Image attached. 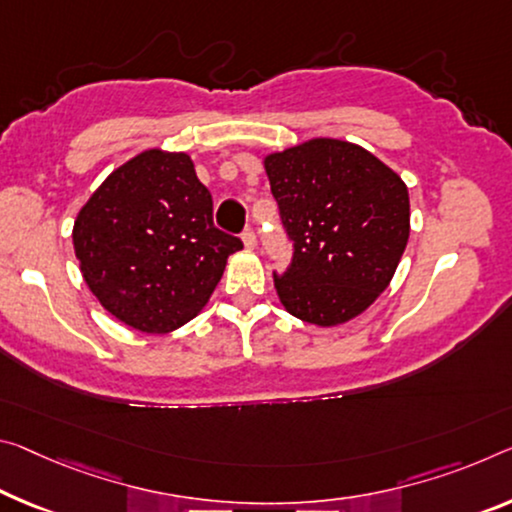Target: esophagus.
Wrapping results in <instances>:
<instances>
[{"mask_svg": "<svg viewBox=\"0 0 512 512\" xmlns=\"http://www.w3.org/2000/svg\"><path fill=\"white\" fill-rule=\"evenodd\" d=\"M241 239H243V243H246V248L257 246V234H255L253 227H246V230H243V234H241Z\"/></svg>", "mask_w": 512, "mask_h": 512, "instance_id": "obj_1", "label": "esophagus"}]
</instances>
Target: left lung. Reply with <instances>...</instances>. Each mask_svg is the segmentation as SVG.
I'll return each instance as SVG.
<instances>
[{
	"mask_svg": "<svg viewBox=\"0 0 512 512\" xmlns=\"http://www.w3.org/2000/svg\"><path fill=\"white\" fill-rule=\"evenodd\" d=\"M282 230L285 273H273L289 314L316 326L344 323L392 280L410 237L408 189L360 145L314 139L264 161Z\"/></svg>",
	"mask_w": 512,
	"mask_h": 512,
	"instance_id": "8db88e82",
	"label": "left lung"
}]
</instances>
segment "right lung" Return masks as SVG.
Masks as SVG:
<instances>
[{
	"mask_svg": "<svg viewBox=\"0 0 512 512\" xmlns=\"http://www.w3.org/2000/svg\"><path fill=\"white\" fill-rule=\"evenodd\" d=\"M72 241L104 310L143 332L191 321L243 248L214 225L212 193L193 161L161 150L113 170L81 207Z\"/></svg>",
	"mask_w": 512,
	"mask_h": 512,
	"instance_id": "obj_1",
	"label": "right lung"
}]
</instances>
